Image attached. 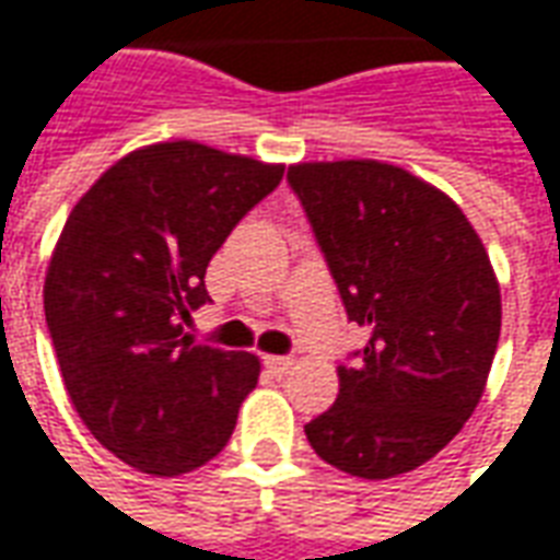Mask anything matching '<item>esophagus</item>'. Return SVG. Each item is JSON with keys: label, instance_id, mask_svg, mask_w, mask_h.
Segmentation results:
<instances>
[{"label": "esophagus", "instance_id": "34e87169", "mask_svg": "<svg viewBox=\"0 0 560 560\" xmlns=\"http://www.w3.org/2000/svg\"><path fill=\"white\" fill-rule=\"evenodd\" d=\"M292 364L295 362H292L289 355H265V368H268L273 376L289 374V368H292Z\"/></svg>", "mask_w": 560, "mask_h": 560}]
</instances>
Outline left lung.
Wrapping results in <instances>:
<instances>
[{
	"instance_id": "1",
	"label": "left lung",
	"mask_w": 560,
	"mask_h": 560,
	"mask_svg": "<svg viewBox=\"0 0 560 560\" xmlns=\"http://www.w3.org/2000/svg\"><path fill=\"white\" fill-rule=\"evenodd\" d=\"M362 350L304 425L337 470L388 479L434 458L477 410L501 337V289L462 208L398 165L304 162L287 174Z\"/></svg>"
}]
</instances>
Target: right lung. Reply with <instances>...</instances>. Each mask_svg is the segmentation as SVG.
I'll return each instance as SVG.
<instances>
[{"label":"right lung","mask_w":560,"mask_h":560,"mask_svg":"<svg viewBox=\"0 0 560 560\" xmlns=\"http://www.w3.org/2000/svg\"><path fill=\"white\" fill-rule=\"evenodd\" d=\"M283 165L196 141L135 150L74 205L45 277L47 331L90 434L153 477L220 455L259 359L186 335L205 271Z\"/></svg>","instance_id":"add662e5"}]
</instances>
